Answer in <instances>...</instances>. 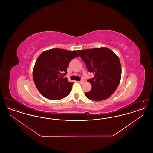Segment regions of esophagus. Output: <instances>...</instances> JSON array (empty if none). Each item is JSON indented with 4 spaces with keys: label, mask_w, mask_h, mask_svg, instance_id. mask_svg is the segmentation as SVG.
Segmentation results:
<instances>
[{
    "label": "esophagus",
    "mask_w": 153,
    "mask_h": 153,
    "mask_svg": "<svg viewBox=\"0 0 153 153\" xmlns=\"http://www.w3.org/2000/svg\"><path fill=\"white\" fill-rule=\"evenodd\" d=\"M84 82V81L83 80H80V81H79V82L80 84H82Z\"/></svg>",
    "instance_id": "esophagus-1"
}]
</instances>
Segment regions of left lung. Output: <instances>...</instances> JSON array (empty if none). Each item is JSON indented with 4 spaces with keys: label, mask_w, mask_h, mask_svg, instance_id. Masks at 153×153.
Wrapping results in <instances>:
<instances>
[{
    "label": "left lung",
    "mask_w": 153,
    "mask_h": 153,
    "mask_svg": "<svg viewBox=\"0 0 153 153\" xmlns=\"http://www.w3.org/2000/svg\"><path fill=\"white\" fill-rule=\"evenodd\" d=\"M89 72L95 77L88 80L92 85L86 97L94 101H102L109 97L118 87L122 74L119 58L107 48L77 51Z\"/></svg>",
    "instance_id": "left-lung-1"
}]
</instances>
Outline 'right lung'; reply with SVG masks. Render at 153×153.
Returning <instances> with one entry per match:
<instances>
[{
    "instance_id": "obj_1",
    "label": "right lung",
    "mask_w": 153,
    "mask_h": 153,
    "mask_svg": "<svg viewBox=\"0 0 153 153\" xmlns=\"http://www.w3.org/2000/svg\"><path fill=\"white\" fill-rule=\"evenodd\" d=\"M79 57L75 51L52 49L42 52L36 59L33 77L36 88L45 97L59 100L69 94L73 82L64 77L70 61Z\"/></svg>"
}]
</instances>
